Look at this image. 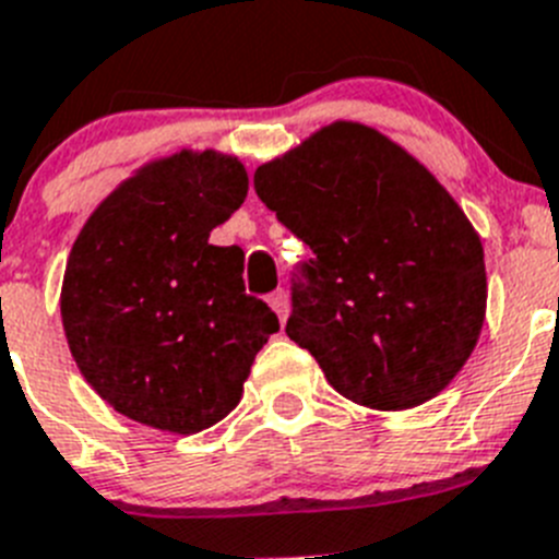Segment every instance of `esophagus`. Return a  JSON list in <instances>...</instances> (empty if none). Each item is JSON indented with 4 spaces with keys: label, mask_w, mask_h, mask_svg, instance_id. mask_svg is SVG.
<instances>
[{
    "label": "esophagus",
    "mask_w": 559,
    "mask_h": 559,
    "mask_svg": "<svg viewBox=\"0 0 559 559\" xmlns=\"http://www.w3.org/2000/svg\"><path fill=\"white\" fill-rule=\"evenodd\" d=\"M269 305L274 308V313L280 316V322H285V319H288L290 302H288V294H285V290H274L269 299Z\"/></svg>",
    "instance_id": "obj_1"
}]
</instances>
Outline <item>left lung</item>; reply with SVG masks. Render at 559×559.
<instances>
[{"instance_id": "obj_1", "label": "left lung", "mask_w": 559, "mask_h": 559, "mask_svg": "<svg viewBox=\"0 0 559 559\" xmlns=\"http://www.w3.org/2000/svg\"><path fill=\"white\" fill-rule=\"evenodd\" d=\"M254 190L313 249L285 333L341 397L408 412L451 386L487 316L484 246L419 159L335 120L254 170Z\"/></svg>"}]
</instances>
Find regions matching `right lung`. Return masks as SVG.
<instances>
[{
    "instance_id": "add662e5",
    "label": "right lung",
    "mask_w": 559,
    "mask_h": 559,
    "mask_svg": "<svg viewBox=\"0 0 559 559\" xmlns=\"http://www.w3.org/2000/svg\"><path fill=\"white\" fill-rule=\"evenodd\" d=\"M231 153L145 162L95 206L69 251L61 322L86 383L114 412L199 433L243 397L254 355L280 330L243 288V249L210 231L246 201Z\"/></svg>"
}]
</instances>
